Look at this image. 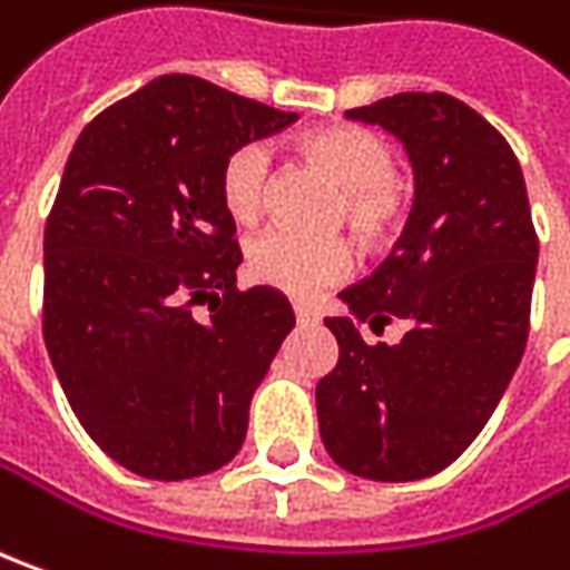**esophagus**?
I'll use <instances>...</instances> for the list:
<instances>
[{
    "mask_svg": "<svg viewBox=\"0 0 570 570\" xmlns=\"http://www.w3.org/2000/svg\"><path fill=\"white\" fill-rule=\"evenodd\" d=\"M293 312H296V322L299 324H318L322 322V315L315 312V308H308V305H293Z\"/></svg>",
    "mask_w": 570,
    "mask_h": 570,
    "instance_id": "1",
    "label": "esophagus"
}]
</instances>
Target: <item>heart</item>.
<instances>
[{
	"label": "heart",
	"mask_w": 570,
	"mask_h": 570,
	"mask_svg": "<svg viewBox=\"0 0 570 570\" xmlns=\"http://www.w3.org/2000/svg\"><path fill=\"white\" fill-rule=\"evenodd\" d=\"M303 150L344 186L337 220L350 226L365 246H382L401 233L410 195L394 176V150L375 131L360 126L318 128L305 135ZM267 179L271 157L262 145H243L226 157L220 205L233 224H258L265 214ZM246 265L252 281L293 299H308L353 271V248L344 239H305L286 229H267L248 246Z\"/></svg>",
	"instance_id": "heart-1"
}]
</instances>
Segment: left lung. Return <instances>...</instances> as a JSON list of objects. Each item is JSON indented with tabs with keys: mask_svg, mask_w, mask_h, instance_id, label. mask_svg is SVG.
Masks as SVG:
<instances>
[{
	"mask_svg": "<svg viewBox=\"0 0 570 570\" xmlns=\"http://www.w3.org/2000/svg\"><path fill=\"white\" fill-rule=\"evenodd\" d=\"M346 119L382 126L413 160L416 202L394 252L324 318L337 365L315 387L327 454L379 482L425 480L454 463L495 413L530 334L540 239L511 145L463 100L394 94ZM406 317L401 345H365Z\"/></svg>",
	"mask_w": 570,
	"mask_h": 570,
	"instance_id": "left-lung-1",
	"label": "left lung"
}]
</instances>
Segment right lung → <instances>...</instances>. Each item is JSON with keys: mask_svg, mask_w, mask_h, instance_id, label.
<instances>
[{"mask_svg": "<svg viewBox=\"0 0 570 570\" xmlns=\"http://www.w3.org/2000/svg\"><path fill=\"white\" fill-rule=\"evenodd\" d=\"M289 122L205 78L160 75L71 148L43 233V341L85 432L145 480L236 458L296 324L284 293L236 286L243 252L220 205L226 157Z\"/></svg>", "mask_w": 570, "mask_h": 570, "instance_id": "1", "label": "right lung"}]
</instances>
